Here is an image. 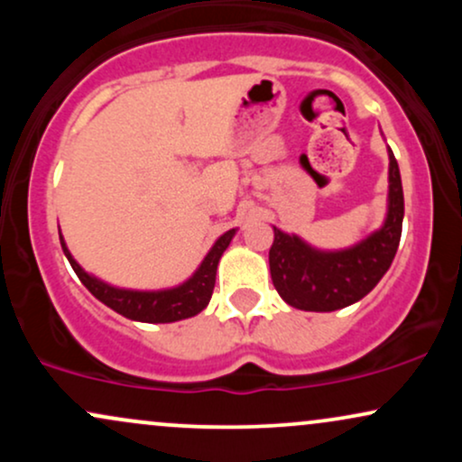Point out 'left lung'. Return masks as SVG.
Masks as SVG:
<instances>
[{
  "mask_svg": "<svg viewBox=\"0 0 462 462\" xmlns=\"http://www.w3.org/2000/svg\"><path fill=\"white\" fill-rule=\"evenodd\" d=\"M404 221L400 167L389 150V213L384 226L358 245L341 252H319L300 236L273 227L269 269L275 291L300 310L330 312L346 309L383 280L393 263Z\"/></svg>",
  "mask_w": 462,
  "mask_h": 462,
  "instance_id": "1",
  "label": "left lung"
}]
</instances>
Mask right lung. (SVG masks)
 Instances as JSON below:
<instances>
[{
    "label": "right lung",
    "mask_w": 462,
    "mask_h": 462,
    "mask_svg": "<svg viewBox=\"0 0 462 462\" xmlns=\"http://www.w3.org/2000/svg\"><path fill=\"white\" fill-rule=\"evenodd\" d=\"M236 230H227L226 235L217 238V243L206 254V258L201 261L199 269L195 272L184 284L176 286V289L167 291H128V289H116L102 282V280L93 278L84 272L79 264L73 261V256L69 254L60 236L62 252H65L67 261L71 263L73 272L79 278V282L87 286L88 291L104 301L108 309H113L119 315L128 317L134 321H145V323H171L180 319H189L195 317L208 306L210 298H213L215 289V275H217V264H219L221 254L226 252V247L230 245L232 236Z\"/></svg>",
    "instance_id": "right-lung-1"
}]
</instances>
